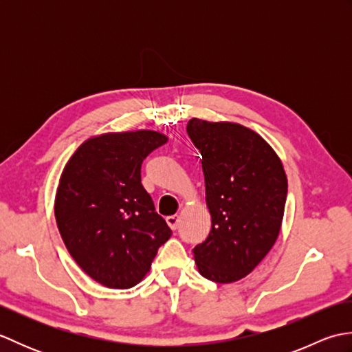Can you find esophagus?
<instances>
[{
	"instance_id": "esophagus-1",
	"label": "esophagus",
	"mask_w": 352,
	"mask_h": 352,
	"mask_svg": "<svg viewBox=\"0 0 352 352\" xmlns=\"http://www.w3.org/2000/svg\"><path fill=\"white\" fill-rule=\"evenodd\" d=\"M166 222H168V226L172 230H177L178 223H180V216H178V214H170V216H168V218H166Z\"/></svg>"
}]
</instances>
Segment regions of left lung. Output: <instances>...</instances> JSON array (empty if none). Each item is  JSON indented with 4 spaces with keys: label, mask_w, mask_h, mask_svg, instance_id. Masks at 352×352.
Here are the masks:
<instances>
[{
    "label": "left lung",
    "mask_w": 352,
    "mask_h": 352,
    "mask_svg": "<svg viewBox=\"0 0 352 352\" xmlns=\"http://www.w3.org/2000/svg\"><path fill=\"white\" fill-rule=\"evenodd\" d=\"M186 130L203 155L212 216L210 233L193 256L204 278L233 283L248 275L278 237L287 178L274 149L246 126L192 118Z\"/></svg>",
    "instance_id": "obj_1"
}]
</instances>
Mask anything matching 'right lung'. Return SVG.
Instances as JSON below:
<instances>
[{
	"instance_id": "obj_1",
	"label": "right lung",
	"mask_w": 352,
	"mask_h": 352,
	"mask_svg": "<svg viewBox=\"0 0 352 352\" xmlns=\"http://www.w3.org/2000/svg\"><path fill=\"white\" fill-rule=\"evenodd\" d=\"M166 142L151 130L101 134L81 144L62 172L58 231L77 265L102 286H136L172 234L140 182L146 155Z\"/></svg>"
}]
</instances>
